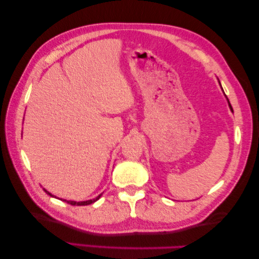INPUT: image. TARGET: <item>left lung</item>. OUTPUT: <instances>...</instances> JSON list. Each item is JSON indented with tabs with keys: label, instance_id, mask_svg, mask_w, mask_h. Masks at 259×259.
Listing matches in <instances>:
<instances>
[{
	"label": "left lung",
	"instance_id": "obj_1",
	"mask_svg": "<svg viewBox=\"0 0 259 259\" xmlns=\"http://www.w3.org/2000/svg\"><path fill=\"white\" fill-rule=\"evenodd\" d=\"M230 108H231V110H232V111H233V109H232V107H231V104H230Z\"/></svg>",
	"mask_w": 259,
	"mask_h": 259
}]
</instances>
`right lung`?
<instances>
[{"mask_svg":"<svg viewBox=\"0 0 259 259\" xmlns=\"http://www.w3.org/2000/svg\"><path fill=\"white\" fill-rule=\"evenodd\" d=\"M45 190V192L47 193V194H48V195H50V196H53V195L52 194H50L49 192H47V190L46 189H44ZM102 196V194L101 195H99V196H97L96 198H93V200H90V201H84V202H74V201H66V200H62V198H61V200L62 201H65L66 203H69V204H71V205H88V204H92V203H94V202H96L97 200H99V198Z\"/></svg>","mask_w":259,"mask_h":259,"instance_id":"right-lung-1","label":"right lung"}]
</instances>
